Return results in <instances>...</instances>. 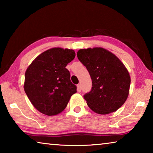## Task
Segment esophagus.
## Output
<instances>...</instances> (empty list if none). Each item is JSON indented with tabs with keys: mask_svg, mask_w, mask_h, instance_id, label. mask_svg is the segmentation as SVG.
<instances>
[{
	"mask_svg": "<svg viewBox=\"0 0 153 153\" xmlns=\"http://www.w3.org/2000/svg\"><path fill=\"white\" fill-rule=\"evenodd\" d=\"M77 91H78L79 92H81V90H82V88H81V85H80L79 84H77Z\"/></svg>",
	"mask_w": 153,
	"mask_h": 153,
	"instance_id": "34e87169",
	"label": "esophagus"
}]
</instances>
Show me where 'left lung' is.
I'll list each match as a JSON object with an SVG mask.
<instances>
[{
	"label": "left lung",
	"mask_w": 153,
	"mask_h": 153,
	"mask_svg": "<svg viewBox=\"0 0 153 153\" xmlns=\"http://www.w3.org/2000/svg\"><path fill=\"white\" fill-rule=\"evenodd\" d=\"M77 56L92 79V89L84 95L88 106L101 115L117 111L126 102L130 86V76L124 65L102 48L80 49Z\"/></svg>",
	"instance_id": "obj_1"
}]
</instances>
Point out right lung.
I'll return each instance as SVG.
<instances>
[{
    "mask_svg": "<svg viewBox=\"0 0 153 153\" xmlns=\"http://www.w3.org/2000/svg\"><path fill=\"white\" fill-rule=\"evenodd\" d=\"M75 56L74 50L51 48L38 56L27 67L24 90L40 113L49 116L61 113L77 92L65 67Z\"/></svg>",
    "mask_w": 153,
    "mask_h": 153,
    "instance_id": "obj_1",
    "label": "right lung"
}]
</instances>
